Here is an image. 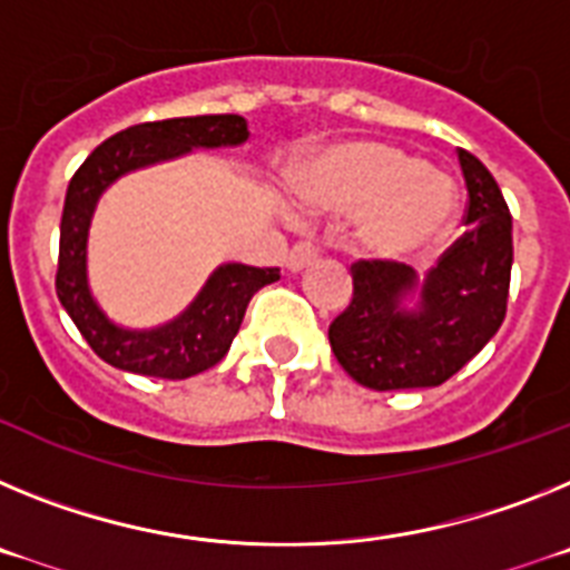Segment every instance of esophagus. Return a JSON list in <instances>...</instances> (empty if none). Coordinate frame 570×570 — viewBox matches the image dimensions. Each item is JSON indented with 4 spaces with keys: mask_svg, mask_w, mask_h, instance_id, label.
Here are the masks:
<instances>
[{
    "mask_svg": "<svg viewBox=\"0 0 570 570\" xmlns=\"http://www.w3.org/2000/svg\"><path fill=\"white\" fill-rule=\"evenodd\" d=\"M318 257V246L309 244V240H301V244H295L289 249V255H286V269L289 272H301L304 266H309Z\"/></svg>",
    "mask_w": 570,
    "mask_h": 570,
    "instance_id": "esophagus-1",
    "label": "esophagus"
}]
</instances>
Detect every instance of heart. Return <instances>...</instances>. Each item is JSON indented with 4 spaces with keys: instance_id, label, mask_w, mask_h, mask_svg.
Instances as JSON below:
<instances>
[{
    "instance_id": "heart-1",
    "label": "heart",
    "mask_w": 570,
    "mask_h": 570,
    "mask_svg": "<svg viewBox=\"0 0 570 570\" xmlns=\"http://www.w3.org/2000/svg\"><path fill=\"white\" fill-rule=\"evenodd\" d=\"M301 206L355 217V240L375 257H413L453 232L462 206L448 171L404 148L344 142L301 163L292 175Z\"/></svg>"
}]
</instances>
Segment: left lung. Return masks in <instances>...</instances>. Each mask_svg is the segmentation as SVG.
I'll list each match as a JSON object with an SVG mask.
<instances>
[{"mask_svg": "<svg viewBox=\"0 0 570 570\" xmlns=\"http://www.w3.org/2000/svg\"><path fill=\"white\" fill-rule=\"evenodd\" d=\"M468 206L464 235L422 284V306L402 309L419 289L399 261H355L353 298L330 324V346L358 384L387 390L439 387L497 335L508 313L513 235L499 183L479 157L459 148Z\"/></svg>", "mask_w": 570, "mask_h": 570, "instance_id": "left-lung-1", "label": "left lung"}]
</instances>
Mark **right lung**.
Masks as SVG:
<instances>
[{
    "mask_svg": "<svg viewBox=\"0 0 570 570\" xmlns=\"http://www.w3.org/2000/svg\"><path fill=\"white\" fill-rule=\"evenodd\" d=\"M246 137H249L246 120L237 114H200V117L140 122L100 142L73 171L62 206V224H59L57 295L82 338L106 364L171 381L215 367L229 353L252 295L261 286L281 278L278 266H266V269L244 264L220 266L180 318L148 333H131L111 324L88 289V224L97 197L108 183L131 168L171 160L191 148L237 146Z\"/></svg>",
    "mask_w": 570,
    "mask_h": 570,
    "instance_id": "add662e5",
    "label": "right lung"
}]
</instances>
